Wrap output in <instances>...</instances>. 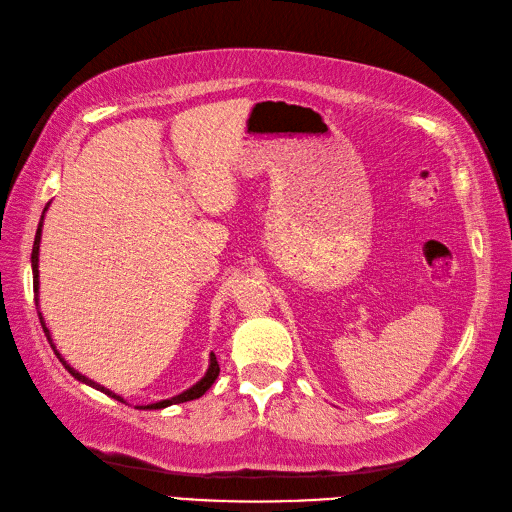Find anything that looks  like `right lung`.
<instances>
[{"mask_svg": "<svg viewBox=\"0 0 512 512\" xmlns=\"http://www.w3.org/2000/svg\"><path fill=\"white\" fill-rule=\"evenodd\" d=\"M46 209H49V205L44 207V211H42V218H40V224H38V230H36V241H34V250H32V273H34V294H36V309H38V318H40V324H42V329H44V335H46V339H49V344H51V348L55 350V354H57V359L61 361V365H64L66 369H68V374L72 376V378H76L79 382H83V384H87V386H91V389H96V391H100V393H104V395H108V397H113V399H117V401H121V404H128L126 399H123L121 395H117V393H113L111 389H106V386H102V384H98V382H94L91 378H87V376H83L81 371H76L64 356H61V352L57 350V346L53 344V337H51V331L46 329V322H44V316H42V312H40V303H38V292H40V271H38V260H40V239H42V226H44V213H46ZM220 376V363H218V359H215V354L211 352V356H209V367H207V374L200 378L196 384H192L190 389H185L183 393H179V395H175V397H168V399H160V401H156V404H147V406H136L138 410H162V408H168V406H173V404H183V401H192V399H198V397H203L209 389H211V384L215 382V378Z\"/></svg>", "mask_w": 512, "mask_h": 512, "instance_id": "1", "label": "right lung"}]
</instances>
